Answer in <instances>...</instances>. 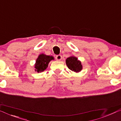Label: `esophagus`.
<instances>
[{"instance_id": "34e87169", "label": "esophagus", "mask_w": 121, "mask_h": 121, "mask_svg": "<svg viewBox=\"0 0 121 121\" xmlns=\"http://www.w3.org/2000/svg\"><path fill=\"white\" fill-rule=\"evenodd\" d=\"M56 58V60L57 61H60L61 59H62V56L61 55H56L55 57Z\"/></svg>"}]
</instances>
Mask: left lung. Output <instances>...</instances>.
I'll list each match as a JSON object with an SVG mask.
<instances>
[{
	"label": "left lung",
	"mask_w": 121,
	"mask_h": 121,
	"mask_svg": "<svg viewBox=\"0 0 121 121\" xmlns=\"http://www.w3.org/2000/svg\"><path fill=\"white\" fill-rule=\"evenodd\" d=\"M66 64L69 69L75 73H79L82 69V65L81 61L74 56H71L67 58Z\"/></svg>",
	"instance_id": "8db88e82"
}]
</instances>
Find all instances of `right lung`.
Segmentation results:
<instances>
[{
	"label": "right lung",
	"mask_w": 121,
	"mask_h": 121,
	"mask_svg": "<svg viewBox=\"0 0 121 121\" xmlns=\"http://www.w3.org/2000/svg\"><path fill=\"white\" fill-rule=\"evenodd\" d=\"M54 60V58L53 56L47 55L43 53L39 55L34 65L35 71L38 73L45 71L47 68L50 61Z\"/></svg>",
	"instance_id": "1"
}]
</instances>
